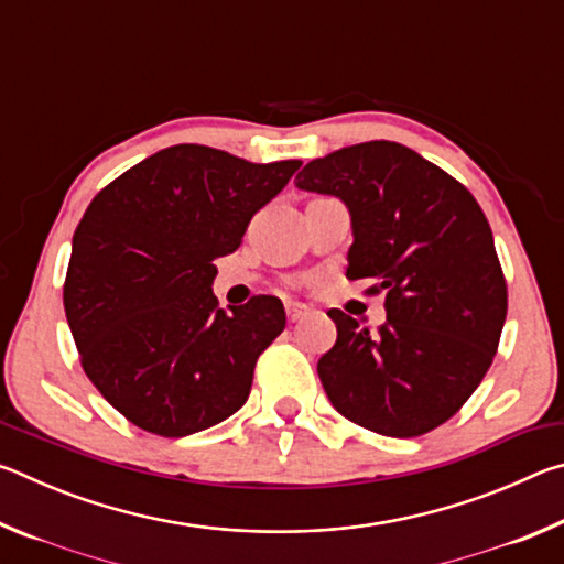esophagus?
I'll use <instances>...</instances> for the list:
<instances>
[{"mask_svg": "<svg viewBox=\"0 0 564 564\" xmlns=\"http://www.w3.org/2000/svg\"><path fill=\"white\" fill-rule=\"evenodd\" d=\"M285 313H289L291 323H299V321L308 316L311 308H308V305H303V303H289V305H285Z\"/></svg>", "mask_w": 564, "mask_h": 564, "instance_id": "obj_1", "label": "esophagus"}]
</instances>
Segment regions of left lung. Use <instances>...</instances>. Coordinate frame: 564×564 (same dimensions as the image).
Listing matches in <instances>:
<instances>
[{
    "instance_id": "left-lung-1",
    "label": "left lung",
    "mask_w": 564,
    "mask_h": 564,
    "mask_svg": "<svg viewBox=\"0 0 564 564\" xmlns=\"http://www.w3.org/2000/svg\"><path fill=\"white\" fill-rule=\"evenodd\" d=\"M350 214V281L386 293L378 330L328 311L338 338L318 360L333 408L388 437L443 425L488 373L508 289L488 218L470 191L395 141L333 151L295 176Z\"/></svg>"
}]
</instances>
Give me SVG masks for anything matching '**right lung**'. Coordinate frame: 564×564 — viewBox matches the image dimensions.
Returning <instances> with one entry per match:
<instances>
[{
	"instance_id": "right-lung-1",
	"label": "right lung",
	"mask_w": 564,
	"mask_h": 564,
	"mask_svg": "<svg viewBox=\"0 0 564 564\" xmlns=\"http://www.w3.org/2000/svg\"><path fill=\"white\" fill-rule=\"evenodd\" d=\"M299 166L169 147L111 181L76 226L66 323L84 373L141 431L194 435L248 400L285 311L273 295L218 308L214 261Z\"/></svg>"
}]
</instances>
